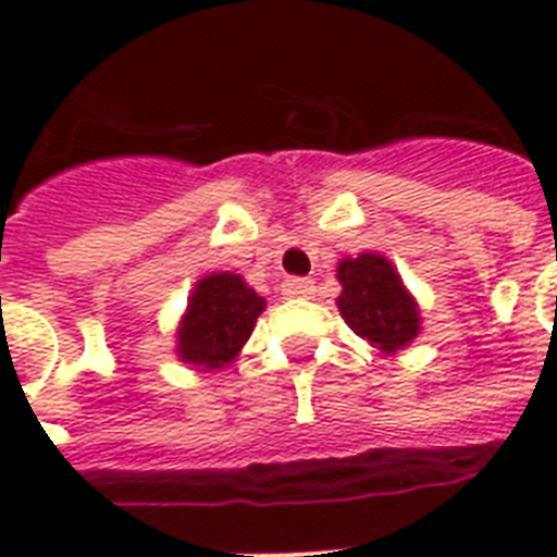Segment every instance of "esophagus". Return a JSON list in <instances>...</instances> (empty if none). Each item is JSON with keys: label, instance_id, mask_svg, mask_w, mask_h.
<instances>
[{"label": "esophagus", "instance_id": "esophagus-1", "mask_svg": "<svg viewBox=\"0 0 557 557\" xmlns=\"http://www.w3.org/2000/svg\"><path fill=\"white\" fill-rule=\"evenodd\" d=\"M283 295L286 297H312L314 283L306 277H288L286 283H283Z\"/></svg>", "mask_w": 557, "mask_h": 557}]
</instances>
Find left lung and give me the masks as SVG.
Returning <instances> with one entry per match:
<instances>
[{"label": "left lung", "instance_id": "left-lung-1", "mask_svg": "<svg viewBox=\"0 0 557 557\" xmlns=\"http://www.w3.org/2000/svg\"><path fill=\"white\" fill-rule=\"evenodd\" d=\"M338 280L344 286L338 309L356 335L387 352L407 347L419 335V309L413 297L407 295L396 269L381 253L344 260L338 265Z\"/></svg>", "mask_w": 557, "mask_h": 557}]
</instances>
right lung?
<instances>
[{"label":"right lung","instance_id":"obj_1","mask_svg":"<svg viewBox=\"0 0 557 557\" xmlns=\"http://www.w3.org/2000/svg\"><path fill=\"white\" fill-rule=\"evenodd\" d=\"M262 309L265 300L239 274L199 280L178 332V358L205 370L227 364L243 349Z\"/></svg>","mask_w":557,"mask_h":557}]
</instances>
